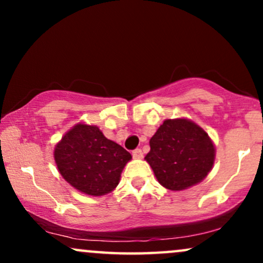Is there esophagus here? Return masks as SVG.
Returning a JSON list of instances; mask_svg holds the SVG:
<instances>
[{
  "label": "esophagus",
  "mask_w": 263,
  "mask_h": 263,
  "mask_svg": "<svg viewBox=\"0 0 263 263\" xmlns=\"http://www.w3.org/2000/svg\"><path fill=\"white\" fill-rule=\"evenodd\" d=\"M132 156H134V158H136V159H140L143 157V152H142L141 148H136L132 151Z\"/></svg>",
  "instance_id": "1"
}]
</instances>
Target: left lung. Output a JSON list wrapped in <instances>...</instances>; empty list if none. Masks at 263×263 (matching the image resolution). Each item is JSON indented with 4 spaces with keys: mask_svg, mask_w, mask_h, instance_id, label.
Masks as SVG:
<instances>
[{
    "mask_svg": "<svg viewBox=\"0 0 263 263\" xmlns=\"http://www.w3.org/2000/svg\"><path fill=\"white\" fill-rule=\"evenodd\" d=\"M149 146L144 159L158 182L171 190H183L201 182L215 158L206 132L185 119L165 120L149 140Z\"/></svg>",
    "mask_w": 263,
    "mask_h": 263,
    "instance_id": "obj_1",
    "label": "left lung"
}]
</instances>
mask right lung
<instances>
[{
	"mask_svg": "<svg viewBox=\"0 0 263 263\" xmlns=\"http://www.w3.org/2000/svg\"><path fill=\"white\" fill-rule=\"evenodd\" d=\"M131 153L116 142L107 140L96 126H74L54 151L58 170L75 189L99 197L119 184Z\"/></svg>",
	"mask_w": 263,
	"mask_h": 263,
	"instance_id": "add662e5",
	"label": "right lung"
}]
</instances>
